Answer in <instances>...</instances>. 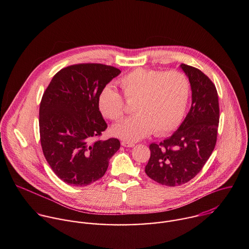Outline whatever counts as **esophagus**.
<instances>
[{
	"mask_svg": "<svg viewBox=\"0 0 249 249\" xmlns=\"http://www.w3.org/2000/svg\"><path fill=\"white\" fill-rule=\"evenodd\" d=\"M121 145L123 147H127V148H133L135 146L134 143H130V142H127V141H123L121 142Z\"/></svg>",
	"mask_w": 249,
	"mask_h": 249,
	"instance_id": "obj_1",
	"label": "esophagus"
}]
</instances>
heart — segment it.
Here are the masks:
<instances>
[{
  "label": "heart",
  "instance_id": "b5f03b06",
  "mask_svg": "<svg viewBox=\"0 0 249 249\" xmlns=\"http://www.w3.org/2000/svg\"><path fill=\"white\" fill-rule=\"evenodd\" d=\"M124 96L135 102V115L112 127L113 136L136 142L154 131L164 135L175 130L181 123L189 99L190 83L179 71L136 69L120 80ZM98 107L101 113L113 121L122 119L128 112L123 96L111 86L99 93Z\"/></svg>",
  "mask_w": 249,
  "mask_h": 249
}]
</instances>
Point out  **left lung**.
Returning a JSON list of instances; mask_svg holds the SVG:
<instances>
[{
    "label": "left lung",
    "mask_w": 249,
    "mask_h": 249,
    "mask_svg": "<svg viewBox=\"0 0 249 249\" xmlns=\"http://www.w3.org/2000/svg\"><path fill=\"white\" fill-rule=\"evenodd\" d=\"M192 90L191 107L172 136L150 145L145 171L165 186L182 185L200 172L215 149L220 120L215 85L199 69L181 64Z\"/></svg>",
    "instance_id": "obj_1"
}]
</instances>
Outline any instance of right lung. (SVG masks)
<instances>
[{
  "label": "right lung",
  "instance_id": "1",
  "mask_svg": "<svg viewBox=\"0 0 249 249\" xmlns=\"http://www.w3.org/2000/svg\"><path fill=\"white\" fill-rule=\"evenodd\" d=\"M121 71L102 64L66 67L53 77L39 108L44 157L65 183L87 186L104 175L119 150L118 139H93L107 128L98 107L100 91Z\"/></svg>",
  "mask_w": 249,
  "mask_h": 249
}]
</instances>
